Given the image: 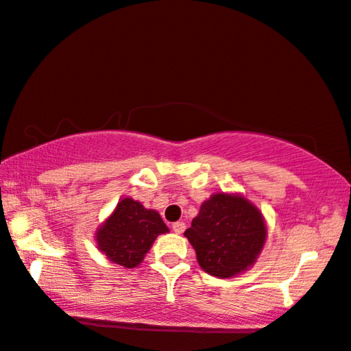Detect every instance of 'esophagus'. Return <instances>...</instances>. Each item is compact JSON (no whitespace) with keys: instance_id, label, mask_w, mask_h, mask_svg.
<instances>
[{"instance_id":"1","label":"esophagus","mask_w":351,"mask_h":351,"mask_svg":"<svg viewBox=\"0 0 351 351\" xmlns=\"http://www.w3.org/2000/svg\"><path fill=\"white\" fill-rule=\"evenodd\" d=\"M172 231H174L176 234H182V232L185 231V223H184V221H176V223H172Z\"/></svg>"}]
</instances>
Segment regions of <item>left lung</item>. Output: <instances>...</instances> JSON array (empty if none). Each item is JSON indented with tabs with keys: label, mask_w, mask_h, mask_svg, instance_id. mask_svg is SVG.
Returning <instances> with one entry per match:
<instances>
[{
	"label": "left lung",
	"mask_w": 351,
	"mask_h": 351,
	"mask_svg": "<svg viewBox=\"0 0 351 351\" xmlns=\"http://www.w3.org/2000/svg\"><path fill=\"white\" fill-rule=\"evenodd\" d=\"M185 236L199 266L213 277L226 278L255 263L266 241V225L245 197L218 193L201 206Z\"/></svg>",
	"instance_id": "obj_1"
}]
</instances>
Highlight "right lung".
Wrapping results in <instances>:
<instances>
[{
  "instance_id": "1",
  "label": "right lung",
  "mask_w": 351,
  "mask_h": 351,
  "mask_svg": "<svg viewBox=\"0 0 351 351\" xmlns=\"http://www.w3.org/2000/svg\"><path fill=\"white\" fill-rule=\"evenodd\" d=\"M167 231L158 212L147 210L141 202L125 197L98 230L96 242L110 261L131 269L144 260L156 236Z\"/></svg>"
}]
</instances>
